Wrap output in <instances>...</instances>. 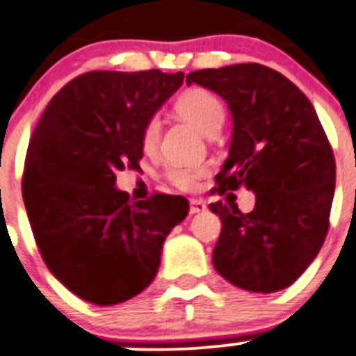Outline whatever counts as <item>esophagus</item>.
Instances as JSON below:
<instances>
[{
	"instance_id": "34e87169",
	"label": "esophagus",
	"mask_w": 356,
	"mask_h": 356,
	"mask_svg": "<svg viewBox=\"0 0 356 356\" xmlns=\"http://www.w3.org/2000/svg\"><path fill=\"white\" fill-rule=\"evenodd\" d=\"M206 202L202 201V199H191V213L194 215V213H202L206 211Z\"/></svg>"
}]
</instances>
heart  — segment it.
I'll return each instance as SVG.
<instances>
[{"instance_id": "obj_1", "label": "heart", "mask_w": 356, "mask_h": 356, "mask_svg": "<svg viewBox=\"0 0 356 356\" xmlns=\"http://www.w3.org/2000/svg\"><path fill=\"white\" fill-rule=\"evenodd\" d=\"M172 110L178 117L185 118L195 125L204 136L213 131H218L223 124L225 110L218 97L209 90L201 87H192L176 97ZM161 138V122L157 118H150L141 131V147L147 154L154 152ZM208 172L204 165H171L165 172L169 184L180 191H194Z\"/></svg>"}]
</instances>
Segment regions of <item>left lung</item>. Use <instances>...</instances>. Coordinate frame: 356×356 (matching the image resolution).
Instances as JSON below:
<instances>
[{
    "instance_id": "left-lung-1",
    "label": "left lung",
    "mask_w": 356,
    "mask_h": 356,
    "mask_svg": "<svg viewBox=\"0 0 356 356\" xmlns=\"http://www.w3.org/2000/svg\"><path fill=\"white\" fill-rule=\"evenodd\" d=\"M192 83L218 94L232 115L215 192L241 185L255 192L250 213L234 202L209 204L222 222L213 266L248 292L286 289L323 245L336 188V161L316 111L299 87L262 64L194 71Z\"/></svg>"
}]
</instances>
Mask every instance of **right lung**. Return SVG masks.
I'll use <instances>...</instances> for the list:
<instances>
[{"label": "right lung", "mask_w": 356, "mask_h": 356, "mask_svg": "<svg viewBox=\"0 0 356 356\" xmlns=\"http://www.w3.org/2000/svg\"><path fill=\"white\" fill-rule=\"evenodd\" d=\"M185 74L90 71L50 99L26 155L22 197L50 273L80 299L113 306L143 292L162 245L188 215L181 195L129 202L115 172L138 168L141 131Z\"/></svg>", "instance_id": "add662e5"}]
</instances>
